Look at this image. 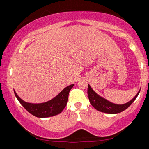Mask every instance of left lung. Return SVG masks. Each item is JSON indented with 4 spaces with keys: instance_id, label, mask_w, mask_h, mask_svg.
Listing matches in <instances>:
<instances>
[{
    "instance_id": "left-lung-1",
    "label": "left lung",
    "mask_w": 149,
    "mask_h": 149,
    "mask_svg": "<svg viewBox=\"0 0 149 149\" xmlns=\"http://www.w3.org/2000/svg\"><path fill=\"white\" fill-rule=\"evenodd\" d=\"M140 91L136 95L135 97L133 99L130 100L125 104H116L114 103H112L107 100H106L103 98L100 97L99 95H98L92 89L89 85H88L87 89V94L88 97H89V101L91 104L94 107L96 110L100 111V112L107 113V114H118L122 111L125 110V109L130 107L132 104L133 101L136 99L137 96L139 93Z\"/></svg>"
}]
</instances>
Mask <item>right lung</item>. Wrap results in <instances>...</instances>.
Segmentation results:
<instances>
[{
    "label": "right lung",
    "mask_w": 149,
    "mask_h": 149,
    "mask_svg": "<svg viewBox=\"0 0 149 149\" xmlns=\"http://www.w3.org/2000/svg\"><path fill=\"white\" fill-rule=\"evenodd\" d=\"M73 86L74 84L69 85L63 89L53 99L41 104L26 102L20 99L15 91L14 94L21 104L30 114L38 118H47L54 116L62 112L67 104L70 91L72 89Z\"/></svg>",
    "instance_id": "1"
}]
</instances>
